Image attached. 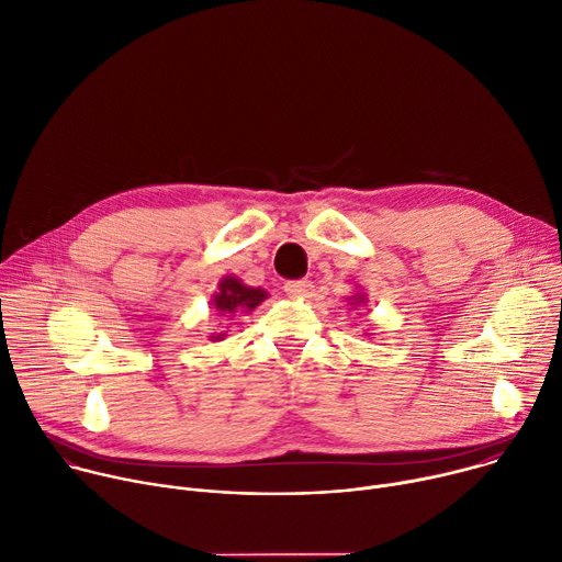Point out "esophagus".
Listing matches in <instances>:
<instances>
[{
    "mask_svg": "<svg viewBox=\"0 0 562 562\" xmlns=\"http://www.w3.org/2000/svg\"><path fill=\"white\" fill-rule=\"evenodd\" d=\"M284 291H286L291 297H307V295H312V291H314V282L307 280V278H302V280H289V282L284 284Z\"/></svg>",
    "mask_w": 562,
    "mask_h": 562,
    "instance_id": "1",
    "label": "esophagus"
}]
</instances>
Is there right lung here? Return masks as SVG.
<instances>
[{
  "label": "right lung",
  "instance_id": "1",
  "mask_svg": "<svg viewBox=\"0 0 562 562\" xmlns=\"http://www.w3.org/2000/svg\"><path fill=\"white\" fill-rule=\"evenodd\" d=\"M267 297V293L262 289H252V286H244L237 278H224L220 282V293H215V307L217 312L224 314H235V312H250L258 307V304ZM224 334L220 336H213V338H222Z\"/></svg>",
  "mask_w": 562,
  "mask_h": 562
}]
</instances>
